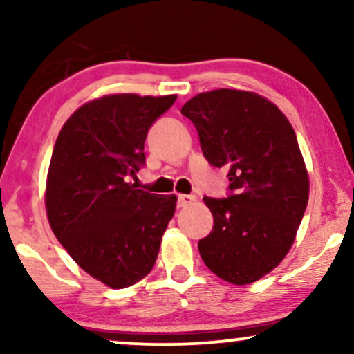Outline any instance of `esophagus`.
<instances>
[{"label": "esophagus", "instance_id": "34e87169", "mask_svg": "<svg viewBox=\"0 0 354 354\" xmlns=\"http://www.w3.org/2000/svg\"><path fill=\"white\" fill-rule=\"evenodd\" d=\"M193 201H194L193 194H178V206H180V208H185V206L191 205Z\"/></svg>", "mask_w": 354, "mask_h": 354}]
</instances>
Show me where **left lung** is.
Listing matches in <instances>:
<instances>
[{
	"mask_svg": "<svg viewBox=\"0 0 354 354\" xmlns=\"http://www.w3.org/2000/svg\"><path fill=\"white\" fill-rule=\"evenodd\" d=\"M203 156L228 169L226 198L205 196L214 225L198 250L225 281L250 284L290 251L308 205L310 181L293 126L271 101L250 91L214 89L181 108Z\"/></svg>",
	"mask_w": 354,
	"mask_h": 354,
	"instance_id": "obj_1",
	"label": "left lung"
}]
</instances>
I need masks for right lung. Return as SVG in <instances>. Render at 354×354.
Masks as SVG:
<instances>
[{
	"mask_svg": "<svg viewBox=\"0 0 354 354\" xmlns=\"http://www.w3.org/2000/svg\"><path fill=\"white\" fill-rule=\"evenodd\" d=\"M176 96L109 95L76 109L61 128L46 181L50 226L78 265L111 288L153 270L176 208L174 194L129 183L146 165L149 128Z\"/></svg>",
	"mask_w": 354,
	"mask_h": 354,
	"instance_id": "add662e5",
	"label": "right lung"
}]
</instances>
